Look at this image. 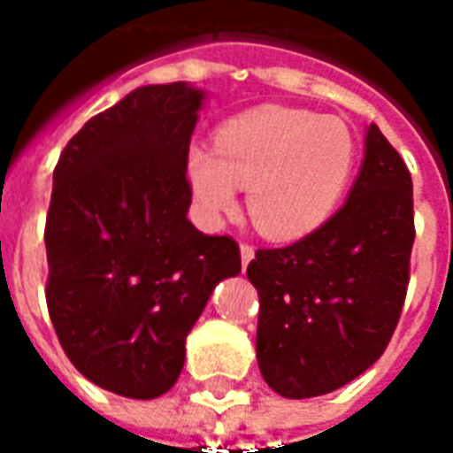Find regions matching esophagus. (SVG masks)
Here are the masks:
<instances>
[{
	"label": "esophagus",
	"mask_w": 453,
	"mask_h": 453,
	"mask_svg": "<svg viewBox=\"0 0 453 453\" xmlns=\"http://www.w3.org/2000/svg\"><path fill=\"white\" fill-rule=\"evenodd\" d=\"M255 259V247L252 245H240V262H242V269H247V265Z\"/></svg>",
	"instance_id": "1"
}]
</instances>
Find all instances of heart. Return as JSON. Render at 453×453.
<instances>
[{"label": "heart", "mask_w": 453, "mask_h": 453, "mask_svg": "<svg viewBox=\"0 0 453 453\" xmlns=\"http://www.w3.org/2000/svg\"><path fill=\"white\" fill-rule=\"evenodd\" d=\"M357 165L347 123L305 109L262 106L226 120L213 148L191 142L184 159L198 213H235L240 188L257 230L274 242L313 235L333 218Z\"/></svg>", "instance_id": "heart-1"}]
</instances>
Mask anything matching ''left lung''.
Returning a JSON list of instances; mask_svg holds the SVG:
<instances>
[{
    "label": "left lung",
    "mask_w": 453,
    "mask_h": 453,
    "mask_svg": "<svg viewBox=\"0 0 453 453\" xmlns=\"http://www.w3.org/2000/svg\"><path fill=\"white\" fill-rule=\"evenodd\" d=\"M415 242L412 179L371 123L344 206L313 235L257 250V364L284 398H315L369 369L398 325Z\"/></svg>",
    "instance_id": "1"
}]
</instances>
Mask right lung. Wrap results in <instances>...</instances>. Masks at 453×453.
<instances>
[{"label": "right lung", "instance_id": "add662e5", "mask_svg": "<svg viewBox=\"0 0 453 453\" xmlns=\"http://www.w3.org/2000/svg\"><path fill=\"white\" fill-rule=\"evenodd\" d=\"M206 92L148 84L94 116L53 172L45 220L48 313L74 369L135 400L177 383L187 334L240 247L187 218V159Z\"/></svg>", "mask_w": 453, "mask_h": 453}]
</instances>
